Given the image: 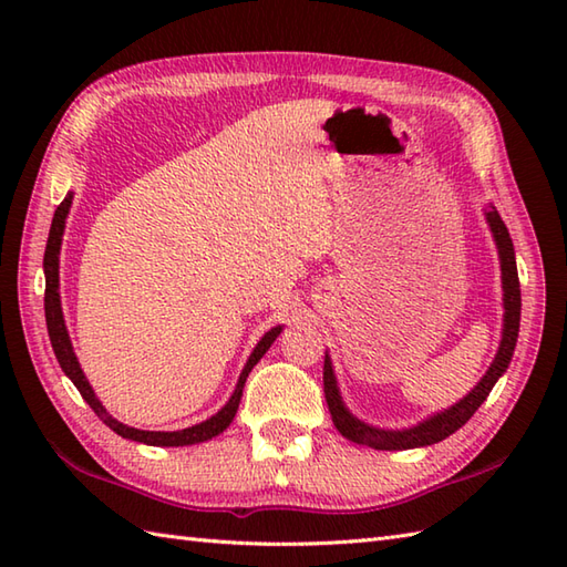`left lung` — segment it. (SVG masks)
I'll return each mask as SVG.
<instances>
[{"mask_svg": "<svg viewBox=\"0 0 567 567\" xmlns=\"http://www.w3.org/2000/svg\"><path fill=\"white\" fill-rule=\"evenodd\" d=\"M487 221L492 234H495L497 248H499V260H502V285H504V331H502V343L495 363L489 365L485 378L477 382V388L463 396L461 402L453 404L445 412L431 416L424 424L404 431H382L375 426H368L363 421L351 416V412L343 406L339 388H336V378L331 370L329 355L323 358V394H327V404L336 429L341 431V436L348 441L368 445V449L378 451H406V449H421V445L439 443L449 439L463 424H467L470 416L477 412V406L487 400V394L495 388V382L502 378V372L509 368V360L516 346V336H519V317H522V290H519V272H516V260H514V246L507 226H504L502 216L497 209L492 207L487 212Z\"/></svg>", "mask_w": 567, "mask_h": 567, "instance_id": "1", "label": "left lung"}]
</instances>
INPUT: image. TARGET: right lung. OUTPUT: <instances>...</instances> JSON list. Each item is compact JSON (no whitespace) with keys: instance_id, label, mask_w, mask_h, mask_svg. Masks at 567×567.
Here are the masks:
<instances>
[{"instance_id":"1","label":"right lung","mask_w":567,"mask_h":567,"mask_svg":"<svg viewBox=\"0 0 567 567\" xmlns=\"http://www.w3.org/2000/svg\"><path fill=\"white\" fill-rule=\"evenodd\" d=\"M70 204H72V195H68L63 202L58 204V209L53 214V224H51V234H48V244H45V256H43V270H45V323H48V336H51V346L55 351V358L60 368H63L65 375L72 380V384L80 390L82 400L87 402L94 414H97L106 426L112 431H116L122 439H131V441H138V443H146V445H189V443H202V441H209L212 436H219V433L231 424L234 416H236V409L240 402V394H244V384L248 372L252 370V365L258 363V360L265 355V351L272 346V341L280 336L282 327H275L268 333L262 336L260 343L256 346V351L250 353L248 363L240 372L236 390L231 394V400L226 402V406L221 409L219 414H214L212 419L202 421L197 426H189L183 431H141V429H131L122 421H116L112 414H106V409L102 406V402L94 396L92 388L87 378L82 375L80 363L75 353H72V343H70V336L65 329V321H63V309H60V295H58V256H60V244H63V228H65V216L70 212Z\"/></svg>"}]
</instances>
